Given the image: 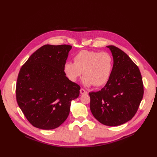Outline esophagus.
I'll return each mask as SVG.
<instances>
[{
	"mask_svg": "<svg viewBox=\"0 0 157 157\" xmlns=\"http://www.w3.org/2000/svg\"><path fill=\"white\" fill-rule=\"evenodd\" d=\"M80 93H81V94H87V92L86 90H84V89L81 88L80 89Z\"/></svg>",
	"mask_w": 157,
	"mask_h": 157,
	"instance_id": "esophagus-1",
	"label": "esophagus"
}]
</instances>
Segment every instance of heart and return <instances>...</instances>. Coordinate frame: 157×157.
Returning a JSON list of instances; mask_svg holds the SVG:
<instances>
[{"label":"heart","instance_id":"obj_1","mask_svg":"<svg viewBox=\"0 0 157 157\" xmlns=\"http://www.w3.org/2000/svg\"><path fill=\"white\" fill-rule=\"evenodd\" d=\"M74 63L64 65V72L71 81L76 82L83 72L86 86H101L109 80L113 68V58L107 52L82 50L74 57Z\"/></svg>","mask_w":157,"mask_h":157}]
</instances>
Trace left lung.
I'll list each match as a JSON object with an SVG mask.
<instances>
[{"instance_id": "left-lung-1", "label": "left lung", "mask_w": 157, "mask_h": 157, "mask_svg": "<svg viewBox=\"0 0 157 157\" xmlns=\"http://www.w3.org/2000/svg\"><path fill=\"white\" fill-rule=\"evenodd\" d=\"M114 64L105 86L89 93L93 116L108 126L122 125L135 116L144 95V85L138 66L119 48L109 45Z\"/></svg>"}]
</instances>
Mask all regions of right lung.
Returning a JSON list of instances; mask_svg holds the SVG:
<instances>
[{
	"instance_id": "obj_1",
	"label": "right lung",
	"mask_w": 157,
	"mask_h": 157,
	"mask_svg": "<svg viewBox=\"0 0 157 157\" xmlns=\"http://www.w3.org/2000/svg\"><path fill=\"white\" fill-rule=\"evenodd\" d=\"M72 47L45 44L22 66L16 85L18 105L34 127L51 130L68 117L80 86L66 76L64 65Z\"/></svg>"
}]
</instances>
